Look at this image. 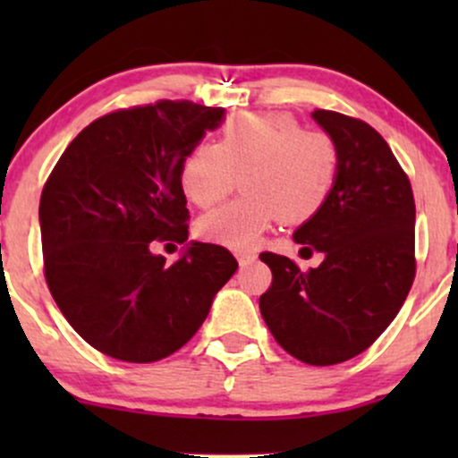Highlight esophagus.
Masks as SVG:
<instances>
[{
  "label": "esophagus",
  "mask_w": 458,
  "mask_h": 458,
  "mask_svg": "<svg viewBox=\"0 0 458 458\" xmlns=\"http://www.w3.org/2000/svg\"><path fill=\"white\" fill-rule=\"evenodd\" d=\"M236 260H239L241 267H247L256 260V254L254 251H236Z\"/></svg>",
  "instance_id": "esophagus-1"
}]
</instances>
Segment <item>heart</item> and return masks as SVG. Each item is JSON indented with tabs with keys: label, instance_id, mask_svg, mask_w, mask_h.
Masks as SVG:
<instances>
[{
	"label": "heart",
	"instance_id": "1",
	"mask_svg": "<svg viewBox=\"0 0 458 458\" xmlns=\"http://www.w3.org/2000/svg\"><path fill=\"white\" fill-rule=\"evenodd\" d=\"M340 174V146L327 131L303 129L293 114H236L215 144H198L182 159V193L207 208L241 176L243 196L199 217V239L245 250L277 222L303 224L327 204Z\"/></svg>",
	"mask_w": 458,
	"mask_h": 458
}]
</instances>
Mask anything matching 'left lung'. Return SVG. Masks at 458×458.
Masks as SVG:
<instances>
[{"instance_id":"8db88e82","label":"left lung","mask_w":458,"mask_h":458,"mask_svg":"<svg viewBox=\"0 0 458 458\" xmlns=\"http://www.w3.org/2000/svg\"><path fill=\"white\" fill-rule=\"evenodd\" d=\"M340 146V174L320 211L295 233L317 269L262 251L273 273L260 314L286 353L310 366L360 355L387 329L415 277L411 182L387 141L364 120L314 109Z\"/></svg>"}]
</instances>
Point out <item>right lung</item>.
<instances>
[{
  "label": "right lung",
  "mask_w": 458,
  "mask_h": 458,
  "mask_svg": "<svg viewBox=\"0 0 458 458\" xmlns=\"http://www.w3.org/2000/svg\"><path fill=\"white\" fill-rule=\"evenodd\" d=\"M222 107L157 101L115 109L68 144L40 196L45 280L71 327L114 360L150 364L191 340L239 262L191 243L165 265L155 241H187L182 159Z\"/></svg>",
  "instance_id": "1"
}]
</instances>
